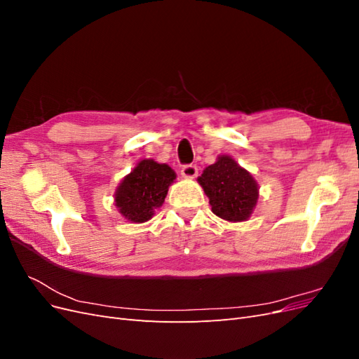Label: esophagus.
Masks as SVG:
<instances>
[{"instance_id": "obj_1", "label": "esophagus", "mask_w": 359, "mask_h": 359, "mask_svg": "<svg viewBox=\"0 0 359 359\" xmlns=\"http://www.w3.org/2000/svg\"><path fill=\"white\" fill-rule=\"evenodd\" d=\"M181 175L184 178H189V180L196 178L198 177V168L194 165H186L181 169Z\"/></svg>"}]
</instances>
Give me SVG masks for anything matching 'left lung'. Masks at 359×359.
Here are the masks:
<instances>
[{"label": "left lung", "mask_w": 359, "mask_h": 359, "mask_svg": "<svg viewBox=\"0 0 359 359\" xmlns=\"http://www.w3.org/2000/svg\"><path fill=\"white\" fill-rule=\"evenodd\" d=\"M211 211L226 222H245L253 214L259 199V184L252 173L231 156H219L214 165L205 168L198 178Z\"/></svg>", "instance_id": "1"}]
</instances>
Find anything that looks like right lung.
Listing matches in <instances>:
<instances>
[{"label": "right lung", "mask_w": 359, "mask_h": 359, "mask_svg": "<svg viewBox=\"0 0 359 359\" xmlns=\"http://www.w3.org/2000/svg\"><path fill=\"white\" fill-rule=\"evenodd\" d=\"M177 173L166 163L140 160L115 190V206L126 220L145 223L163 205Z\"/></svg>", "instance_id": "right-lung-1"}]
</instances>
